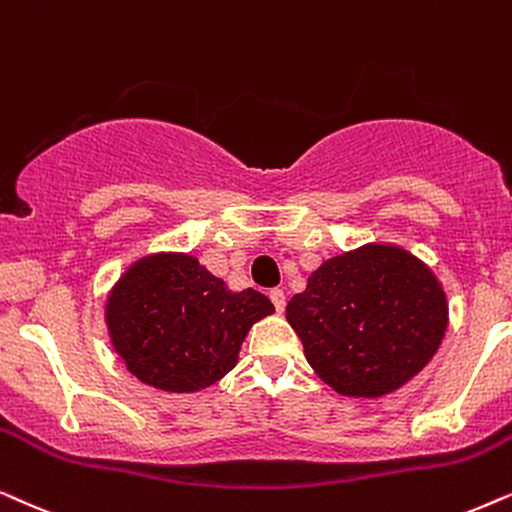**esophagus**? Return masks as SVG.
Returning <instances> with one entry per match:
<instances>
[{"mask_svg":"<svg viewBox=\"0 0 512 512\" xmlns=\"http://www.w3.org/2000/svg\"><path fill=\"white\" fill-rule=\"evenodd\" d=\"M269 297H271V302H274L276 311L283 313V309H285V292L281 288H276V290L269 292Z\"/></svg>","mask_w":512,"mask_h":512,"instance_id":"obj_1","label":"esophagus"}]
</instances>
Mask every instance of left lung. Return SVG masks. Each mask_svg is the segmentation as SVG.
<instances>
[{
    "instance_id": "obj_1",
    "label": "left lung",
    "mask_w": 512,
    "mask_h": 512,
    "mask_svg": "<svg viewBox=\"0 0 512 512\" xmlns=\"http://www.w3.org/2000/svg\"><path fill=\"white\" fill-rule=\"evenodd\" d=\"M285 318L327 386L379 398L435 356L447 330V297L412 252L370 243L320 264Z\"/></svg>"
}]
</instances>
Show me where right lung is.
Listing matches in <instances>:
<instances>
[{
    "mask_svg": "<svg viewBox=\"0 0 512 512\" xmlns=\"http://www.w3.org/2000/svg\"><path fill=\"white\" fill-rule=\"evenodd\" d=\"M274 313L262 292H231L192 255L142 257L105 304L114 351L142 384L170 393L213 386L238 363L245 335Z\"/></svg>",
    "mask_w": 512,
    "mask_h": 512,
    "instance_id": "1",
    "label": "right lung"
}]
</instances>
